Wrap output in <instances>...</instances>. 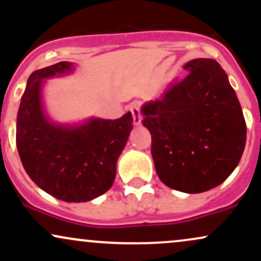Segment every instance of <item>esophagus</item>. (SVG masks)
<instances>
[{"mask_svg":"<svg viewBox=\"0 0 261 261\" xmlns=\"http://www.w3.org/2000/svg\"><path fill=\"white\" fill-rule=\"evenodd\" d=\"M130 112H131V114H133L134 124L136 125V126H140L141 121H142V116H141L140 108L137 107V106H131L130 107Z\"/></svg>","mask_w":261,"mask_h":261,"instance_id":"esophagus-1","label":"esophagus"}]
</instances>
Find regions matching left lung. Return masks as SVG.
<instances>
[{
    "mask_svg": "<svg viewBox=\"0 0 261 261\" xmlns=\"http://www.w3.org/2000/svg\"><path fill=\"white\" fill-rule=\"evenodd\" d=\"M161 99L141 107L155 172L167 187L199 194L218 187L243 154L247 125L228 76L216 60L195 59Z\"/></svg>",
    "mask_w": 261,
    "mask_h": 261,
    "instance_id": "left-lung-1",
    "label": "left lung"
}]
</instances>
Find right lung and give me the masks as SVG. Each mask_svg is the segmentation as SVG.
Segmentation results:
<instances>
[{"label": "right lung", "instance_id": "add662e5", "mask_svg": "<svg viewBox=\"0 0 261 261\" xmlns=\"http://www.w3.org/2000/svg\"><path fill=\"white\" fill-rule=\"evenodd\" d=\"M77 65L62 61L29 76L17 115V148L27 174L41 190L66 202H86L112 188L133 115L115 120L91 116L59 122L44 100L46 80L72 74Z\"/></svg>", "mask_w": 261, "mask_h": 261}]
</instances>
